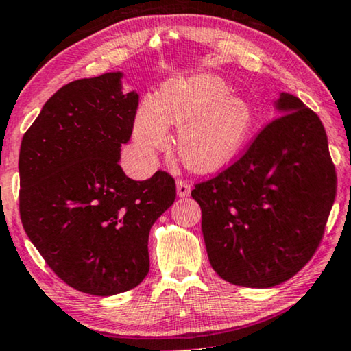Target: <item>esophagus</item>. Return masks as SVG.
I'll return each instance as SVG.
<instances>
[{"label":"esophagus","instance_id":"esophagus-1","mask_svg":"<svg viewBox=\"0 0 351 351\" xmlns=\"http://www.w3.org/2000/svg\"><path fill=\"white\" fill-rule=\"evenodd\" d=\"M176 192H178V197L186 199V197H189V194H191V184L184 180H178L176 181Z\"/></svg>","mask_w":351,"mask_h":351}]
</instances>
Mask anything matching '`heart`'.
<instances>
[{
    "label": "heart",
    "instance_id": "heart-1",
    "mask_svg": "<svg viewBox=\"0 0 351 351\" xmlns=\"http://www.w3.org/2000/svg\"><path fill=\"white\" fill-rule=\"evenodd\" d=\"M169 125L178 127L176 151L187 169L213 171L243 145L251 127V110L232 95L223 77L204 73L167 84L159 98H145L133 122V138L145 154L164 149Z\"/></svg>",
    "mask_w": 351,
    "mask_h": 351
}]
</instances>
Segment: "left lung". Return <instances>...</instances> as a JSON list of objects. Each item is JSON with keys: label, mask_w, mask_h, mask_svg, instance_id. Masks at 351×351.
Segmentation results:
<instances>
[{"label": "left lung", "mask_w": 351, "mask_h": 351, "mask_svg": "<svg viewBox=\"0 0 351 351\" xmlns=\"http://www.w3.org/2000/svg\"><path fill=\"white\" fill-rule=\"evenodd\" d=\"M276 106L245 154L191 192L211 267L246 288L283 283L312 259L337 191L317 112L289 93Z\"/></svg>", "instance_id": "left-lung-1"}]
</instances>
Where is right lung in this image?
Wrapping results in <instances>:
<instances>
[{"instance_id": "add662e5", "label": "right lung", "mask_w": 351, "mask_h": 351, "mask_svg": "<svg viewBox=\"0 0 351 351\" xmlns=\"http://www.w3.org/2000/svg\"><path fill=\"white\" fill-rule=\"evenodd\" d=\"M122 73L77 79L46 101L22 138L19 210L28 239L81 293H125L149 272L147 239L176 199L173 176L133 181L119 165L138 110Z\"/></svg>"}]
</instances>
